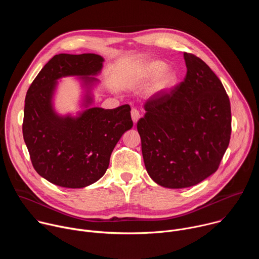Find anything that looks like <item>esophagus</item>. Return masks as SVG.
<instances>
[{"mask_svg":"<svg viewBox=\"0 0 259 259\" xmlns=\"http://www.w3.org/2000/svg\"><path fill=\"white\" fill-rule=\"evenodd\" d=\"M131 118H132V121H133L134 124H136L137 121L139 120L140 113H139V110L137 108H132L131 109Z\"/></svg>","mask_w":259,"mask_h":259,"instance_id":"obj_1","label":"esophagus"}]
</instances>
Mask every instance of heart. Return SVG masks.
<instances>
[{"label":"heart","instance_id":"b5f03b06","mask_svg":"<svg viewBox=\"0 0 259 259\" xmlns=\"http://www.w3.org/2000/svg\"><path fill=\"white\" fill-rule=\"evenodd\" d=\"M167 67V64L163 61H154L150 64H147L139 75L137 76L138 81H149L157 76V78L153 81L151 86V92L154 94L163 93L169 89H171L177 80L176 73L171 69L163 70ZM160 73L159 75L158 73ZM159 76H158L157 75Z\"/></svg>","mask_w":259,"mask_h":259}]
</instances>
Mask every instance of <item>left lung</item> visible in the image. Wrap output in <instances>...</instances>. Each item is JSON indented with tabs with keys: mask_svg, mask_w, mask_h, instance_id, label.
Wrapping results in <instances>:
<instances>
[{
	"mask_svg": "<svg viewBox=\"0 0 259 259\" xmlns=\"http://www.w3.org/2000/svg\"><path fill=\"white\" fill-rule=\"evenodd\" d=\"M183 55L186 78L147 100L137 122L146 171L169 189L193 187L216 172L232 132L223 83L201 58Z\"/></svg>",
	"mask_w": 259,
	"mask_h": 259,
	"instance_id": "1",
	"label": "left lung"
}]
</instances>
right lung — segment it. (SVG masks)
<instances>
[{"label":"right lung","instance_id":"1","mask_svg":"<svg viewBox=\"0 0 259 259\" xmlns=\"http://www.w3.org/2000/svg\"><path fill=\"white\" fill-rule=\"evenodd\" d=\"M99 55L57 54L41 69L29 86L24 104L23 139L31 164L39 175L56 186L81 189L101 178L113 150L131 129L130 105L113 109L89 108L77 119L55 115L51 105L56 80L86 76L92 82L102 67Z\"/></svg>","mask_w":259,"mask_h":259}]
</instances>
